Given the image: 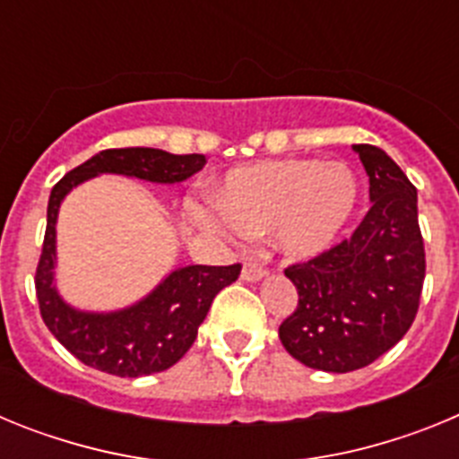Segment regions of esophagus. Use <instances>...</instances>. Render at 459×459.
Segmentation results:
<instances>
[{"mask_svg":"<svg viewBox=\"0 0 459 459\" xmlns=\"http://www.w3.org/2000/svg\"><path fill=\"white\" fill-rule=\"evenodd\" d=\"M266 275L264 266L255 264V262H246L243 264V271H241V278L248 280V282H255V280H262Z\"/></svg>","mask_w":459,"mask_h":459,"instance_id":"obj_1","label":"esophagus"}]
</instances>
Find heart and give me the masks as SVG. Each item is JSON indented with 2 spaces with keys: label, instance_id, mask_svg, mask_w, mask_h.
Wrapping results in <instances>:
<instances>
[{
  "label": "heart",
  "instance_id": "1",
  "mask_svg": "<svg viewBox=\"0 0 459 459\" xmlns=\"http://www.w3.org/2000/svg\"><path fill=\"white\" fill-rule=\"evenodd\" d=\"M359 202V177L347 163L282 158L232 169L213 200L193 204V216L232 241L273 232L280 253L307 259L338 241Z\"/></svg>",
  "mask_w": 459,
  "mask_h": 459
}]
</instances>
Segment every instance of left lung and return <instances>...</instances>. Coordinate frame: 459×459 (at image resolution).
Returning <instances> with one entry per match:
<instances>
[{
    "label": "left lung",
    "mask_w": 459,
    "mask_h": 459,
    "mask_svg": "<svg viewBox=\"0 0 459 459\" xmlns=\"http://www.w3.org/2000/svg\"><path fill=\"white\" fill-rule=\"evenodd\" d=\"M370 177V211L354 234L285 269L299 306L280 342L303 366L351 372L395 347L416 319L425 280L419 195L386 152L354 144Z\"/></svg>",
    "instance_id": "obj_1"
}]
</instances>
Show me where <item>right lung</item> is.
Wrapping results in <instances>:
<instances>
[{"label": "right lung", "mask_w": 459, "mask_h": 459, "mask_svg": "<svg viewBox=\"0 0 459 459\" xmlns=\"http://www.w3.org/2000/svg\"><path fill=\"white\" fill-rule=\"evenodd\" d=\"M202 153L174 156L163 149H105L78 165L52 188L43 253L36 266V299L40 317L59 342L84 366L117 377L156 375L172 368L197 338L211 303L222 287L232 285L241 264L181 266L142 301L115 312L75 310L55 287L56 216L73 188L99 174H124L153 184H179L200 172Z\"/></svg>", "instance_id": "1"}]
</instances>
